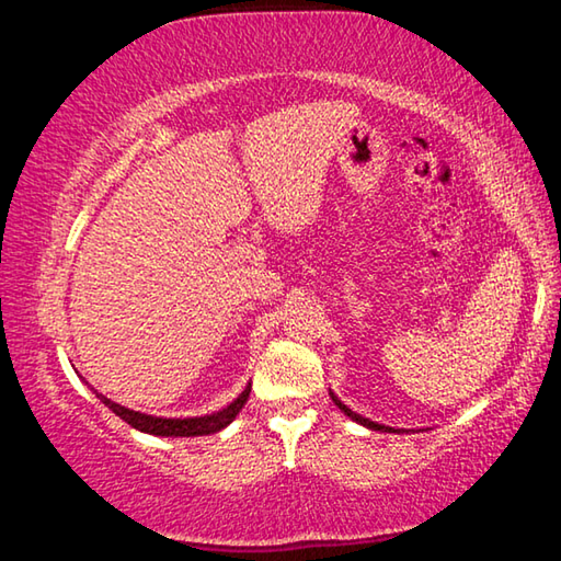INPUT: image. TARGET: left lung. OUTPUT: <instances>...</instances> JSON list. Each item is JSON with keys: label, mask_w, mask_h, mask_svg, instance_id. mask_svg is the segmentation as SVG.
<instances>
[{"label": "left lung", "mask_w": 561, "mask_h": 561, "mask_svg": "<svg viewBox=\"0 0 561 561\" xmlns=\"http://www.w3.org/2000/svg\"><path fill=\"white\" fill-rule=\"evenodd\" d=\"M331 398H334V403L341 408V411H344V413L351 417V421H356V423H360V425H366V428H371V431H391V428H388V425H378V423H374V421H368V417L354 413V411H351V408H346L344 403H341L336 396H331Z\"/></svg>", "instance_id": "left-lung-1"}]
</instances>
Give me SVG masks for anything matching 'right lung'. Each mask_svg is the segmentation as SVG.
<instances>
[{
    "label": "right lung",
    "mask_w": 561,
    "mask_h": 561,
    "mask_svg": "<svg viewBox=\"0 0 561 561\" xmlns=\"http://www.w3.org/2000/svg\"><path fill=\"white\" fill-rule=\"evenodd\" d=\"M250 388L252 386H247L242 396L237 398L234 403L222 408L220 413L203 415V417H153V415L130 411V408H123L118 403H113L111 398L101 396V393H96V396L111 408L113 413L123 417V421H126L130 428H138V431L150 433V435H175V438H190V435H210V433L222 431L225 425H230L234 421V415L242 411L247 398H250Z\"/></svg>",
    "instance_id": "add662e5"
}]
</instances>
